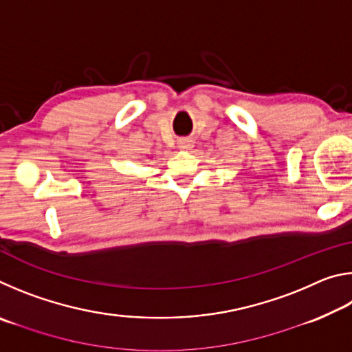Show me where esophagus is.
<instances>
[{
  "instance_id": "1",
  "label": "esophagus",
  "mask_w": 352,
  "mask_h": 352,
  "mask_svg": "<svg viewBox=\"0 0 352 352\" xmlns=\"http://www.w3.org/2000/svg\"><path fill=\"white\" fill-rule=\"evenodd\" d=\"M190 146H192V141L188 140V138H183L178 141V147L182 148V151H188V148H190Z\"/></svg>"
}]
</instances>
